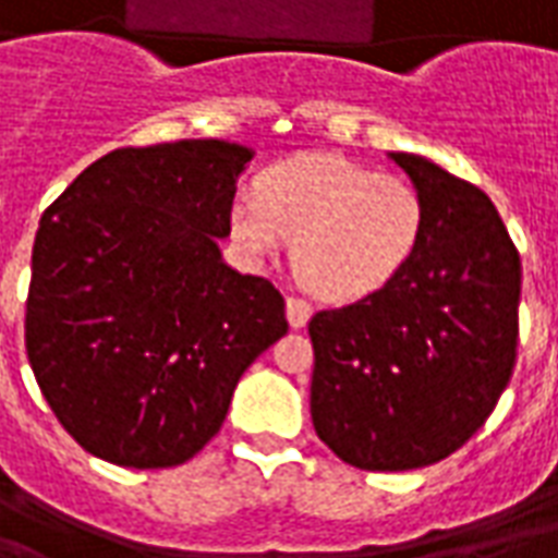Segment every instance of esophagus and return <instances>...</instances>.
<instances>
[{
  "instance_id": "34e87169",
  "label": "esophagus",
  "mask_w": 558,
  "mask_h": 558,
  "mask_svg": "<svg viewBox=\"0 0 558 558\" xmlns=\"http://www.w3.org/2000/svg\"><path fill=\"white\" fill-rule=\"evenodd\" d=\"M311 316H314V307L304 302V299H287V319H290L292 328H304L311 323Z\"/></svg>"
}]
</instances>
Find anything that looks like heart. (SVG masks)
Returning <instances> with one entry per match:
<instances>
[{"label": "heart", "instance_id": "1", "mask_svg": "<svg viewBox=\"0 0 558 558\" xmlns=\"http://www.w3.org/2000/svg\"><path fill=\"white\" fill-rule=\"evenodd\" d=\"M424 230L427 206L410 182L328 151L280 160L230 206L232 242L251 263L278 259L295 239L304 287L340 304L391 287Z\"/></svg>", "mask_w": 558, "mask_h": 558}]
</instances>
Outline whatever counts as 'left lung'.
<instances>
[{
    "instance_id": "1",
    "label": "left lung",
    "mask_w": 558,
    "mask_h": 558,
    "mask_svg": "<svg viewBox=\"0 0 558 558\" xmlns=\"http://www.w3.org/2000/svg\"><path fill=\"white\" fill-rule=\"evenodd\" d=\"M427 206L410 268L371 299L311 319V418L335 454L407 472L454 454L502 398L517 362L520 254L475 184L391 151Z\"/></svg>"
}]
</instances>
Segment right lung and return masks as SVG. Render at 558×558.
<instances>
[{
	"instance_id": "1",
	"label": "right lung",
	"mask_w": 558,
	"mask_h": 558,
	"mask_svg": "<svg viewBox=\"0 0 558 558\" xmlns=\"http://www.w3.org/2000/svg\"><path fill=\"white\" fill-rule=\"evenodd\" d=\"M254 151L227 140L116 148L44 211L26 352L59 424L116 466H179L220 430L283 295L220 259Z\"/></svg>"
}]
</instances>
